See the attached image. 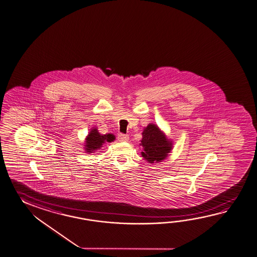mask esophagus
<instances>
[{
	"mask_svg": "<svg viewBox=\"0 0 257 257\" xmlns=\"http://www.w3.org/2000/svg\"><path fill=\"white\" fill-rule=\"evenodd\" d=\"M117 138H118V141L120 142H127L129 140V137L126 136V135H123V134H119Z\"/></svg>",
	"mask_w": 257,
	"mask_h": 257,
	"instance_id": "34e87169",
	"label": "esophagus"
}]
</instances>
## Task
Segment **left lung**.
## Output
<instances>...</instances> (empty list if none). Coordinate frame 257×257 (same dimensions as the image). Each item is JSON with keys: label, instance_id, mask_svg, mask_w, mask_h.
<instances>
[{"label": "left lung", "instance_id": "obj_1", "mask_svg": "<svg viewBox=\"0 0 257 257\" xmlns=\"http://www.w3.org/2000/svg\"><path fill=\"white\" fill-rule=\"evenodd\" d=\"M142 157L149 164L162 162L173 149V142L155 123H149L142 133Z\"/></svg>", "mask_w": 257, "mask_h": 257}]
</instances>
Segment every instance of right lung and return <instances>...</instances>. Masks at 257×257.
Segmentation results:
<instances>
[{
	"instance_id": "add662e5",
	"label": "right lung",
	"mask_w": 257,
	"mask_h": 257,
	"mask_svg": "<svg viewBox=\"0 0 257 257\" xmlns=\"http://www.w3.org/2000/svg\"><path fill=\"white\" fill-rule=\"evenodd\" d=\"M115 140V137L112 134L101 135L96 127L90 129L89 135L85 138L84 149L85 153L91 154L100 149L105 143H110Z\"/></svg>"
}]
</instances>
